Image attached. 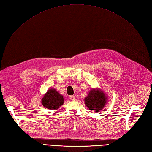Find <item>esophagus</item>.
Returning a JSON list of instances; mask_svg holds the SVG:
<instances>
[{
    "mask_svg": "<svg viewBox=\"0 0 152 152\" xmlns=\"http://www.w3.org/2000/svg\"><path fill=\"white\" fill-rule=\"evenodd\" d=\"M69 98H70V99L72 100V101H75V96H70V97H69Z\"/></svg>",
    "mask_w": 152,
    "mask_h": 152,
    "instance_id": "34e87169",
    "label": "esophagus"
}]
</instances>
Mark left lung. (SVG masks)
Listing matches in <instances>:
<instances>
[{
  "instance_id": "1",
  "label": "left lung",
  "mask_w": 152,
  "mask_h": 152,
  "mask_svg": "<svg viewBox=\"0 0 152 152\" xmlns=\"http://www.w3.org/2000/svg\"><path fill=\"white\" fill-rule=\"evenodd\" d=\"M85 104L90 110L99 112L107 103V98L104 92L100 89H91L84 99Z\"/></svg>"
}]
</instances>
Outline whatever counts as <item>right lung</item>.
Masks as SVG:
<instances>
[{
    "label": "right lung",
    "mask_w": 152,
    "mask_h": 152,
    "mask_svg": "<svg viewBox=\"0 0 152 152\" xmlns=\"http://www.w3.org/2000/svg\"><path fill=\"white\" fill-rule=\"evenodd\" d=\"M64 100L63 95L59 94L54 89H49L42 99V105L49 110H57L63 104Z\"/></svg>",
    "instance_id": "1"
}]
</instances>
